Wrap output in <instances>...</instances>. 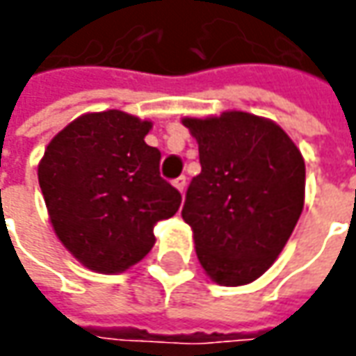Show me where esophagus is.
<instances>
[{
    "instance_id": "obj_1",
    "label": "esophagus",
    "mask_w": 356,
    "mask_h": 356,
    "mask_svg": "<svg viewBox=\"0 0 356 356\" xmlns=\"http://www.w3.org/2000/svg\"><path fill=\"white\" fill-rule=\"evenodd\" d=\"M174 186H176V190H178L180 194H184V192H186V176H180V178H176V180H174Z\"/></svg>"
}]
</instances>
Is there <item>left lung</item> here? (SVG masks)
Segmentation results:
<instances>
[{
  "mask_svg": "<svg viewBox=\"0 0 356 356\" xmlns=\"http://www.w3.org/2000/svg\"><path fill=\"white\" fill-rule=\"evenodd\" d=\"M182 124L202 164L182 208L200 264L218 285L252 283L273 266L303 212L305 160L280 124L252 113Z\"/></svg>",
  "mask_w": 356,
  "mask_h": 356,
  "instance_id": "8db88e82",
  "label": "left lung"
}]
</instances>
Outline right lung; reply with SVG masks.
Segmentation results:
<instances>
[{
    "mask_svg": "<svg viewBox=\"0 0 356 356\" xmlns=\"http://www.w3.org/2000/svg\"><path fill=\"white\" fill-rule=\"evenodd\" d=\"M152 122L124 111L87 113L57 132L37 176L57 238L83 266L115 275L154 245V226L178 212L180 192L160 178Z\"/></svg>",
    "mask_w": 356,
    "mask_h": 356,
    "instance_id": "add662e5",
    "label": "right lung"
}]
</instances>
